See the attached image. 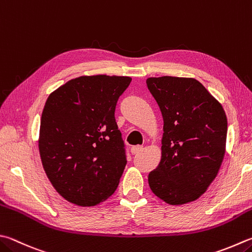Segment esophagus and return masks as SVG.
Instances as JSON below:
<instances>
[{"label":"esophagus","mask_w":252,"mask_h":252,"mask_svg":"<svg viewBox=\"0 0 252 252\" xmlns=\"http://www.w3.org/2000/svg\"><path fill=\"white\" fill-rule=\"evenodd\" d=\"M142 150H144V147L142 146H134V147H131V149H130L132 155H138L141 153Z\"/></svg>","instance_id":"34e87169"}]
</instances>
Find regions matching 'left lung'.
I'll return each mask as SVG.
<instances>
[{"label":"left lung","mask_w":252,"mask_h":252,"mask_svg":"<svg viewBox=\"0 0 252 252\" xmlns=\"http://www.w3.org/2000/svg\"><path fill=\"white\" fill-rule=\"evenodd\" d=\"M163 118L161 160L148 175L156 196L170 205L197 200L225 156L227 117L221 104L193 78L147 79Z\"/></svg>","instance_id":"left-lung-1"}]
</instances>
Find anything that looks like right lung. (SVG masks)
I'll list each match as a JSON object with an SVG mask.
<instances>
[{
	"label": "right lung",
	"instance_id": "1",
	"mask_svg": "<svg viewBox=\"0 0 252 252\" xmlns=\"http://www.w3.org/2000/svg\"><path fill=\"white\" fill-rule=\"evenodd\" d=\"M130 81L83 75L47 98L38 147L47 177L68 202L94 206L117 189L127 160L115 108Z\"/></svg>",
	"mask_w": 252,
	"mask_h": 252
}]
</instances>
